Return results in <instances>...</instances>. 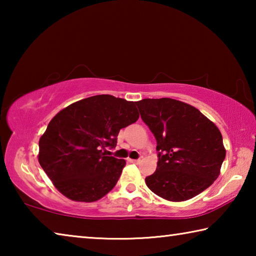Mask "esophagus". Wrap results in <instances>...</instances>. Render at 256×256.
Here are the masks:
<instances>
[{
    "mask_svg": "<svg viewBox=\"0 0 256 256\" xmlns=\"http://www.w3.org/2000/svg\"><path fill=\"white\" fill-rule=\"evenodd\" d=\"M130 162H133V164H138L141 162V159H130Z\"/></svg>",
    "mask_w": 256,
    "mask_h": 256,
    "instance_id": "34e87169",
    "label": "esophagus"
}]
</instances>
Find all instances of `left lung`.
Returning a JSON list of instances; mask_svg holds the SVG:
<instances>
[{
    "mask_svg": "<svg viewBox=\"0 0 256 256\" xmlns=\"http://www.w3.org/2000/svg\"><path fill=\"white\" fill-rule=\"evenodd\" d=\"M157 140L158 162L146 184L168 201H186L218 178L226 157L219 128L196 107L172 98L136 102Z\"/></svg>",
    "mask_w": 256,
    "mask_h": 256,
    "instance_id": "8db88e82",
    "label": "left lung"
}]
</instances>
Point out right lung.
<instances>
[{"mask_svg": "<svg viewBox=\"0 0 256 256\" xmlns=\"http://www.w3.org/2000/svg\"><path fill=\"white\" fill-rule=\"evenodd\" d=\"M136 102L98 94L71 104L50 120L40 140L38 160L63 196L94 202L118 183L124 159L108 149L118 144L120 130L136 122Z\"/></svg>", "mask_w": 256, "mask_h": 256, "instance_id": "add662e5", "label": "right lung"}]
</instances>
